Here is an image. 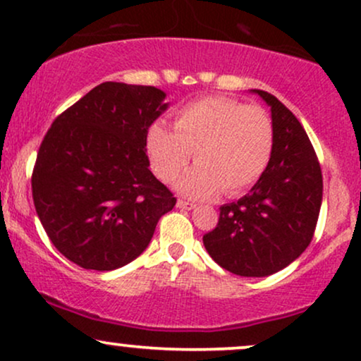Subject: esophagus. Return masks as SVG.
<instances>
[{"instance_id":"esophagus-1","label":"esophagus","mask_w":361,"mask_h":361,"mask_svg":"<svg viewBox=\"0 0 361 361\" xmlns=\"http://www.w3.org/2000/svg\"><path fill=\"white\" fill-rule=\"evenodd\" d=\"M176 207H180V209H185V210H192V209H195V204H192V202H186V200H178Z\"/></svg>"}]
</instances>
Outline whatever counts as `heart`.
Returning a JSON list of instances; mask_svg holds the SVG:
<instances>
[{"mask_svg": "<svg viewBox=\"0 0 361 361\" xmlns=\"http://www.w3.org/2000/svg\"><path fill=\"white\" fill-rule=\"evenodd\" d=\"M152 169L163 181H178L186 197L210 198L222 192L239 195L259 181L273 152V123L261 106L224 97H207L181 106L175 130L156 122L147 130Z\"/></svg>", "mask_w": 361, "mask_h": 361, "instance_id": "1", "label": "heart"}]
</instances>
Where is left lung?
I'll return each mask as SVG.
<instances>
[{"label": "left lung", "instance_id": "8db88e82", "mask_svg": "<svg viewBox=\"0 0 361 361\" xmlns=\"http://www.w3.org/2000/svg\"><path fill=\"white\" fill-rule=\"evenodd\" d=\"M270 106L273 152L259 181L221 207L204 246L224 270L268 276L295 261L312 241L322 202V173L304 127L280 100L251 90Z\"/></svg>", "mask_w": 361, "mask_h": 361}]
</instances>
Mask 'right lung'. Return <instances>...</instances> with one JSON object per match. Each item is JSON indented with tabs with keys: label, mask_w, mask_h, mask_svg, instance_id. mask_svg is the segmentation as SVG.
I'll return each mask as SVG.
<instances>
[{
	"label": "right lung",
	"mask_w": 361,
	"mask_h": 361,
	"mask_svg": "<svg viewBox=\"0 0 361 361\" xmlns=\"http://www.w3.org/2000/svg\"><path fill=\"white\" fill-rule=\"evenodd\" d=\"M164 98L154 86L102 82L45 134L32 175L35 210L57 251L78 267L110 271L134 261L175 207L146 154Z\"/></svg>",
	"instance_id": "right-lung-1"
}]
</instances>
